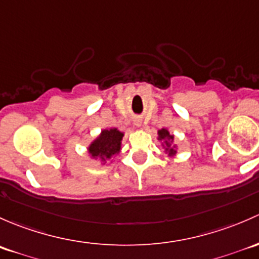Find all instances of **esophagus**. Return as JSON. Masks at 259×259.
Here are the masks:
<instances>
[{"label": "esophagus", "instance_id": "obj_1", "mask_svg": "<svg viewBox=\"0 0 259 259\" xmlns=\"http://www.w3.org/2000/svg\"><path fill=\"white\" fill-rule=\"evenodd\" d=\"M136 126H137V127H140V126H141V124H140V123H136Z\"/></svg>", "mask_w": 259, "mask_h": 259}]
</instances>
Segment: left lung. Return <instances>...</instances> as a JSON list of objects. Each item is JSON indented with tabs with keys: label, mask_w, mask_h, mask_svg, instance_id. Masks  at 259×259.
Returning <instances> with one entry per match:
<instances>
[{
	"label": "left lung",
	"mask_w": 259,
	"mask_h": 259,
	"mask_svg": "<svg viewBox=\"0 0 259 259\" xmlns=\"http://www.w3.org/2000/svg\"><path fill=\"white\" fill-rule=\"evenodd\" d=\"M158 141H162V146H163L164 152L168 153L169 157L175 156L177 153V146L173 145L175 141V136L170 135L167 128H162L158 131Z\"/></svg>",
	"instance_id": "obj_1"
}]
</instances>
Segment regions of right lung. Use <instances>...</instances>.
Segmentation results:
<instances>
[{
    "mask_svg": "<svg viewBox=\"0 0 259 259\" xmlns=\"http://www.w3.org/2000/svg\"><path fill=\"white\" fill-rule=\"evenodd\" d=\"M123 132L117 128L102 130L100 136L89 146V153L95 159H100L102 163H106L108 159L116 156L121 151Z\"/></svg>",
    "mask_w": 259,
    "mask_h": 259,
    "instance_id": "1",
    "label": "right lung"
}]
</instances>
